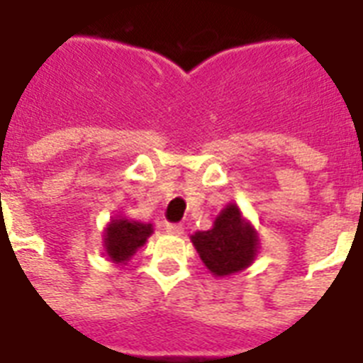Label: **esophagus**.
Returning a JSON list of instances; mask_svg holds the SVG:
<instances>
[{
  "label": "esophagus",
  "instance_id": "obj_1",
  "mask_svg": "<svg viewBox=\"0 0 363 363\" xmlns=\"http://www.w3.org/2000/svg\"><path fill=\"white\" fill-rule=\"evenodd\" d=\"M165 229H167V233L176 234V236L184 234V225H182V223H167Z\"/></svg>",
  "mask_w": 363,
  "mask_h": 363
}]
</instances>
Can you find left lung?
I'll return each instance as SVG.
<instances>
[{
  "mask_svg": "<svg viewBox=\"0 0 363 363\" xmlns=\"http://www.w3.org/2000/svg\"><path fill=\"white\" fill-rule=\"evenodd\" d=\"M200 258L213 274L225 277L251 264L256 255V233L242 220L236 205H227L211 230L191 236Z\"/></svg>",
  "mask_w": 363,
  "mask_h": 363,
  "instance_id": "1",
  "label": "left lung"
}]
</instances>
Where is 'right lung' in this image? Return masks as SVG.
I'll list each match as a JSON object with an SVG mask.
<instances>
[{
    "label": "right lung",
    "mask_w": 363,
    "mask_h": 363,
    "mask_svg": "<svg viewBox=\"0 0 363 363\" xmlns=\"http://www.w3.org/2000/svg\"><path fill=\"white\" fill-rule=\"evenodd\" d=\"M152 233L150 223H138L129 220H112L105 230V249L112 262L123 264L142 247Z\"/></svg>",
    "instance_id": "obj_1"
}]
</instances>
